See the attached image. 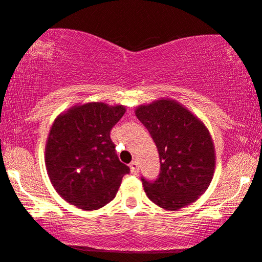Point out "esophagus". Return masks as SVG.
<instances>
[{"instance_id":"34e87169","label":"esophagus","mask_w":262,"mask_h":262,"mask_svg":"<svg viewBox=\"0 0 262 262\" xmlns=\"http://www.w3.org/2000/svg\"><path fill=\"white\" fill-rule=\"evenodd\" d=\"M130 169L134 174H137L139 171V166H138V162L137 161H132V162L130 163Z\"/></svg>"}]
</instances>
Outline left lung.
Wrapping results in <instances>:
<instances>
[{"instance_id": "obj_1", "label": "left lung", "mask_w": 262, "mask_h": 262, "mask_svg": "<svg viewBox=\"0 0 262 262\" xmlns=\"http://www.w3.org/2000/svg\"><path fill=\"white\" fill-rule=\"evenodd\" d=\"M136 117L155 142L160 174L155 181L142 178L148 198L164 210H180L209 187L216 155L205 125L174 100L141 105Z\"/></svg>"}]
</instances>
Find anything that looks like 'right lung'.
<instances>
[{"label":"right lung","instance_id":"add662e5","mask_svg":"<svg viewBox=\"0 0 262 262\" xmlns=\"http://www.w3.org/2000/svg\"><path fill=\"white\" fill-rule=\"evenodd\" d=\"M125 107L89 102L56 118L45 146V164L57 193L85 211L98 210L116 196L130 168L121 163L111 130Z\"/></svg>","mask_w":262,"mask_h":262}]
</instances>
